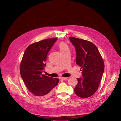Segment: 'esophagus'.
Here are the masks:
<instances>
[{"mask_svg": "<svg viewBox=\"0 0 121 121\" xmlns=\"http://www.w3.org/2000/svg\"><path fill=\"white\" fill-rule=\"evenodd\" d=\"M67 78H64V77H62L61 78V80H65V79H66Z\"/></svg>", "mask_w": 121, "mask_h": 121, "instance_id": "34e87169", "label": "esophagus"}]
</instances>
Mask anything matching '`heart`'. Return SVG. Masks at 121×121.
<instances>
[{"mask_svg":"<svg viewBox=\"0 0 121 121\" xmlns=\"http://www.w3.org/2000/svg\"><path fill=\"white\" fill-rule=\"evenodd\" d=\"M59 48H60V49L61 51H64V50H65L66 49H68V46H67V45L65 43H63V42L60 43H59Z\"/></svg>","mask_w":121,"mask_h":121,"instance_id":"obj_1","label":"heart"}]
</instances>
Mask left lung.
Masks as SVG:
<instances>
[{"mask_svg": "<svg viewBox=\"0 0 121 121\" xmlns=\"http://www.w3.org/2000/svg\"><path fill=\"white\" fill-rule=\"evenodd\" d=\"M69 39L76 51V64L81 66L82 78L74 90L78 97L86 98L97 91L104 70V64L97 47L91 42L73 37Z\"/></svg>", "mask_w": 121, "mask_h": 121, "instance_id": "left-lung-1", "label": "left lung"}]
</instances>
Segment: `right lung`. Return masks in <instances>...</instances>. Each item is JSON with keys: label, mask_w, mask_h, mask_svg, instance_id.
I'll return each mask as SVG.
<instances>
[{"label": "right lung", "mask_w": 121, "mask_h": 121, "mask_svg": "<svg viewBox=\"0 0 121 121\" xmlns=\"http://www.w3.org/2000/svg\"><path fill=\"white\" fill-rule=\"evenodd\" d=\"M56 38L42 40L30 45L26 49L20 65L21 77L27 88L37 98L43 99L53 94L59 79L42 74L47 55Z\"/></svg>", "instance_id": "right-lung-1"}]
</instances>
